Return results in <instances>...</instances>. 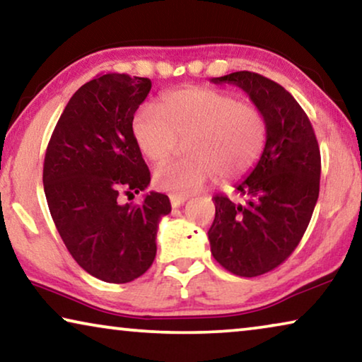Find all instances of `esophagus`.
<instances>
[{
	"label": "esophagus",
	"mask_w": 362,
	"mask_h": 362,
	"mask_svg": "<svg viewBox=\"0 0 362 362\" xmlns=\"http://www.w3.org/2000/svg\"><path fill=\"white\" fill-rule=\"evenodd\" d=\"M188 199V197H185V195H170V204H172V208H179V206H182L183 203H185Z\"/></svg>",
	"instance_id": "obj_1"
}]
</instances>
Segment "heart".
Instances as JSON below:
<instances>
[{"instance_id":"obj_1","label":"heart","mask_w":362,"mask_h":362,"mask_svg":"<svg viewBox=\"0 0 362 362\" xmlns=\"http://www.w3.org/2000/svg\"><path fill=\"white\" fill-rule=\"evenodd\" d=\"M132 134L156 164L172 158L185 139L187 158L159 167L154 183L172 195H188L216 175L223 182L249 175L265 148L267 120L260 109L228 90L182 88L164 94L158 107H139Z\"/></svg>"}]
</instances>
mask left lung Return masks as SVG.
<instances>
[{"mask_svg": "<svg viewBox=\"0 0 362 362\" xmlns=\"http://www.w3.org/2000/svg\"><path fill=\"white\" fill-rule=\"evenodd\" d=\"M211 83H230L249 94L267 120V143L257 165L235 188L245 203L213 198L208 230L214 260L237 276H260L288 258L310 223L320 190V149L309 117L274 81L237 71Z\"/></svg>", "mask_w": 362, "mask_h": 362, "instance_id": "left-lung-1", "label": "left lung"}]
</instances>
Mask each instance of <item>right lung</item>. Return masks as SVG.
I'll return each mask as SVG.
<instances>
[{
    "label": "right lung",
    "instance_id": "obj_1",
    "mask_svg": "<svg viewBox=\"0 0 362 362\" xmlns=\"http://www.w3.org/2000/svg\"><path fill=\"white\" fill-rule=\"evenodd\" d=\"M151 79L109 73L76 90L53 129L43 163L48 209L78 265L105 283H129L153 265L169 197L146 190L151 174L132 134V118Z\"/></svg>",
    "mask_w": 362,
    "mask_h": 362
}]
</instances>
